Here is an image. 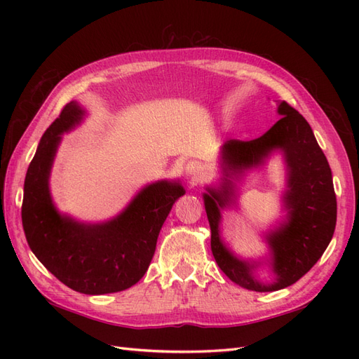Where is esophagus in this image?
Returning <instances> with one entry per match:
<instances>
[{"mask_svg": "<svg viewBox=\"0 0 359 359\" xmlns=\"http://www.w3.org/2000/svg\"><path fill=\"white\" fill-rule=\"evenodd\" d=\"M184 173H186V177H187L191 182H194V181H198V180H199V175H201V168H199L198 163L190 161V163H187L186 168H184Z\"/></svg>", "mask_w": 359, "mask_h": 359, "instance_id": "obj_1", "label": "esophagus"}]
</instances>
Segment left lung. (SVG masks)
Instances as JSON below:
<instances>
[{
  "instance_id": "left-lung-1",
  "label": "left lung",
  "mask_w": 359,
  "mask_h": 359,
  "mask_svg": "<svg viewBox=\"0 0 359 359\" xmlns=\"http://www.w3.org/2000/svg\"><path fill=\"white\" fill-rule=\"evenodd\" d=\"M278 121L253 140L229 139L219 151L220 177L202 193L211 227V250L217 265L233 283L255 292L285 289L309 273L332 240L337 201L328 160L310 124L298 111L277 100ZM276 154L285 166L280 195L284 215L263 233L269 255L262 259L236 255L221 233L222 211L239 209V188L247 175L263 168ZM266 267L269 280L259 278Z\"/></svg>"
}]
</instances>
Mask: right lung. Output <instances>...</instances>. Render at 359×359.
<instances>
[{"label":"right lung","mask_w":359,"mask_h":359,"mask_svg":"<svg viewBox=\"0 0 359 359\" xmlns=\"http://www.w3.org/2000/svg\"><path fill=\"white\" fill-rule=\"evenodd\" d=\"M86 116L88 111L73 100L41 136L25 177L22 224L31 252L61 283L85 295H104L144 277L161 226L186 190L180 180L147 184L123 211L97 223L61 212L50 193L52 166L62 135Z\"/></svg>","instance_id":"add662e5"}]
</instances>
